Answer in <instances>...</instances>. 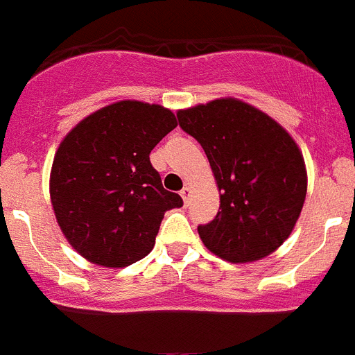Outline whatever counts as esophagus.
I'll use <instances>...</instances> for the list:
<instances>
[{
    "mask_svg": "<svg viewBox=\"0 0 355 355\" xmlns=\"http://www.w3.org/2000/svg\"><path fill=\"white\" fill-rule=\"evenodd\" d=\"M181 197H183L184 205H188V202H190V197H192V188L184 187L183 190H181Z\"/></svg>",
    "mask_w": 355,
    "mask_h": 355,
    "instance_id": "esophagus-1",
    "label": "esophagus"
}]
</instances>
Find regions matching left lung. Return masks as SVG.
Returning <instances> with one entry per match:
<instances>
[{
  "label": "left lung",
  "instance_id": "left-lung-1",
  "mask_svg": "<svg viewBox=\"0 0 355 355\" xmlns=\"http://www.w3.org/2000/svg\"><path fill=\"white\" fill-rule=\"evenodd\" d=\"M180 126L209 159L220 208L199 225L206 249L229 263H252L293 231L307 192L304 156L279 122L252 105L222 97L178 112Z\"/></svg>",
  "mask_w": 355,
  "mask_h": 355
}]
</instances>
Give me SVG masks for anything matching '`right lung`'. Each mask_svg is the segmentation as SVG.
Instances as JSON below:
<instances>
[{"instance_id":"add662e5","label":"right lung","mask_w":355,"mask_h":355,"mask_svg":"<svg viewBox=\"0 0 355 355\" xmlns=\"http://www.w3.org/2000/svg\"><path fill=\"white\" fill-rule=\"evenodd\" d=\"M175 126L168 108L126 99L65 135L53 159L49 196L62 233L87 261L124 268L146 258L165 211L183 206L149 159Z\"/></svg>"}]
</instances>
